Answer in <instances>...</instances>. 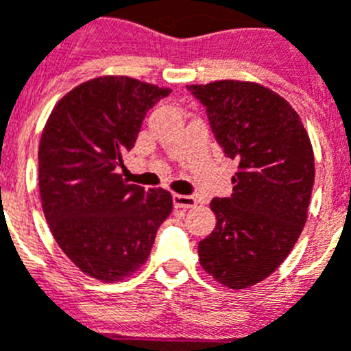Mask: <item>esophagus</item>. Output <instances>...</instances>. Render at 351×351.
<instances>
[{"instance_id": "obj_1", "label": "esophagus", "mask_w": 351, "mask_h": 351, "mask_svg": "<svg viewBox=\"0 0 351 351\" xmlns=\"http://www.w3.org/2000/svg\"><path fill=\"white\" fill-rule=\"evenodd\" d=\"M173 206L179 209H191L197 206V198L190 195H173Z\"/></svg>"}]
</instances>
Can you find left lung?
<instances>
[{
	"instance_id": "8db88e82",
	"label": "left lung",
	"mask_w": 351,
	"mask_h": 351,
	"mask_svg": "<svg viewBox=\"0 0 351 351\" xmlns=\"http://www.w3.org/2000/svg\"><path fill=\"white\" fill-rule=\"evenodd\" d=\"M206 107L225 156L239 163L234 193L214 198L216 228L198 243L200 265L232 290L263 281L290 255L308 219L315 154L299 114L256 82L188 86Z\"/></svg>"
}]
</instances>
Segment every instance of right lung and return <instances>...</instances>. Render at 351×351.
Instances as JSON below:
<instances>
[{
  "instance_id": "add662e5",
  "label": "right lung",
  "mask_w": 351,
  "mask_h": 351,
  "mask_svg": "<svg viewBox=\"0 0 351 351\" xmlns=\"http://www.w3.org/2000/svg\"><path fill=\"white\" fill-rule=\"evenodd\" d=\"M169 88L125 75L82 82L52 108L38 147L42 209L56 243L84 274L114 283L147 260L172 195L116 172L149 108Z\"/></svg>"
}]
</instances>
